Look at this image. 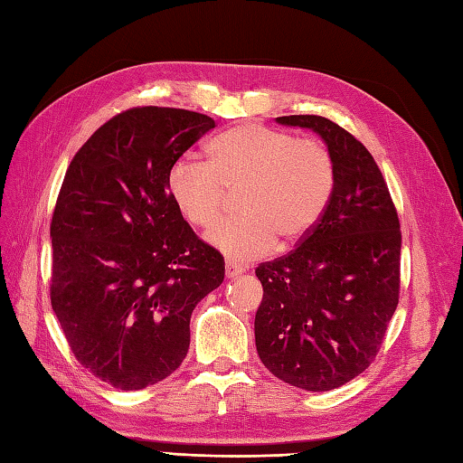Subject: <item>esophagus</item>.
I'll return each mask as SVG.
<instances>
[{
	"label": "esophagus",
	"mask_w": 463,
	"mask_h": 463,
	"mask_svg": "<svg viewBox=\"0 0 463 463\" xmlns=\"http://www.w3.org/2000/svg\"><path fill=\"white\" fill-rule=\"evenodd\" d=\"M244 269L242 264H239V262H232V260H226V264H224V274H226V279H237L239 274H242Z\"/></svg>",
	"instance_id": "obj_1"
}]
</instances>
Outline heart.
Here are the masks:
<instances>
[{
	"label": "heart",
	"instance_id": "1",
	"mask_svg": "<svg viewBox=\"0 0 463 463\" xmlns=\"http://www.w3.org/2000/svg\"><path fill=\"white\" fill-rule=\"evenodd\" d=\"M166 186L184 221L199 229L219 219L226 191H241L242 214L214 224L209 242L232 260H252L269 254L277 237L297 242L318 224L336 186V165L317 139L242 123L214 137L209 163L176 159Z\"/></svg>",
	"mask_w": 463,
	"mask_h": 463
}]
</instances>
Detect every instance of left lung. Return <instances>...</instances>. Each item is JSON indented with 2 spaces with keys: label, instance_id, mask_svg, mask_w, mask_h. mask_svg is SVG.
<instances>
[{
  "label": "left lung",
  "instance_id": "obj_1",
  "mask_svg": "<svg viewBox=\"0 0 463 463\" xmlns=\"http://www.w3.org/2000/svg\"><path fill=\"white\" fill-rule=\"evenodd\" d=\"M277 121L317 131L336 165L318 224L284 257L260 262L257 352L274 376L308 392L354 380L376 358L400 298L402 232L373 156L318 115Z\"/></svg>",
  "mask_w": 463,
  "mask_h": 463
}]
</instances>
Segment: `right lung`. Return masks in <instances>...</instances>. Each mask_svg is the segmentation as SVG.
Masks as SVG:
<instances>
[{
  "mask_svg": "<svg viewBox=\"0 0 463 463\" xmlns=\"http://www.w3.org/2000/svg\"><path fill=\"white\" fill-rule=\"evenodd\" d=\"M203 113L133 107L69 163L52 216L49 297L83 368L143 390L181 366L191 314L221 287L224 259L171 199L169 166L214 129Z\"/></svg>",
  "mask_w": 463,
  "mask_h": 463,
  "instance_id": "right-lung-1",
  "label": "right lung"
}]
</instances>
